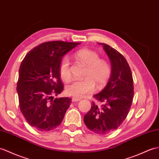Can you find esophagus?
I'll use <instances>...</instances> for the list:
<instances>
[{"label": "esophagus", "mask_w": 159, "mask_h": 159, "mask_svg": "<svg viewBox=\"0 0 159 159\" xmlns=\"http://www.w3.org/2000/svg\"><path fill=\"white\" fill-rule=\"evenodd\" d=\"M80 99H79V98H75V97H73L72 98V102H78V101H80Z\"/></svg>", "instance_id": "1"}]
</instances>
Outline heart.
I'll use <instances>...</instances> for the list:
<instances>
[{
  "label": "heart",
  "instance_id": "obj_1",
  "mask_svg": "<svg viewBox=\"0 0 159 159\" xmlns=\"http://www.w3.org/2000/svg\"><path fill=\"white\" fill-rule=\"evenodd\" d=\"M75 57L87 66L83 76L84 79L73 80L67 84L65 91L68 95L77 98H83L93 93L95 84L98 87H102L108 82L112 75L111 64L105 59H100L96 51L89 49H80L75 53ZM59 71L61 79L65 82L71 79L72 74L68 57L62 58Z\"/></svg>",
  "mask_w": 159,
  "mask_h": 159
}]
</instances>
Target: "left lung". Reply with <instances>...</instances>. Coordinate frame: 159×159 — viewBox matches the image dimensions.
Instances as JSON below:
<instances>
[{
    "label": "left lung",
    "mask_w": 159,
    "mask_h": 159,
    "mask_svg": "<svg viewBox=\"0 0 159 159\" xmlns=\"http://www.w3.org/2000/svg\"><path fill=\"white\" fill-rule=\"evenodd\" d=\"M104 47L111 61L112 75L105 88L93 97L102 103L98 106L93 102L84 116L89 129L99 135L116 130L129 112L134 99V80L126 59L119 51L105 43Z\"/></svg>",
    "instance_id": "obj_1"
}]
</instances>
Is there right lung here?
<instances>
[{"instance_id":"right-lung-1","label":"right lung","mask_w":159,"mask_h":159,"mask_svg":"<svg viewBox=\"0 0 159 159\" xmlns=\"http://www.w3.org/2000/svg\"><path fill=\"white\" fill-rule=\"evenodd\" d=\"M79 44L61 40L43 43L21 61L17 83L20 108L36 130L49 131L58 127L71 104V98L53 96L64 90L59 71L63 56Z\"/></svg>"}]
</instances>
